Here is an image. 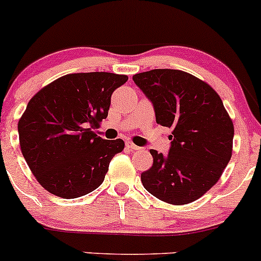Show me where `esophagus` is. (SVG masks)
<instances>
[{
    "instance_id": "obj_1",
    "label": "esophagus",
    "mask_w": 261,
    "mask_h": 261,
    "mask_svg": "<svg viewBox=\"0 0 261 261\" xmlns=\"http://www.w3.org/2000/svg\"><path fill=\"white\" fill-rule=\"evenodd\" d=\"M126 147H127L128 150H131V151H136V150H140V147L138 145H135V144H133L131 141H126Z\"/></svg>"
}]
</instances>
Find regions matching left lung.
Listing matches in <instances>:
<instances>
[{
  "instance_id": "left-lung-1",
  "label": "left lung",
  "mask_w": 261,
  "mask_h": 261,
  "mask_svg": "<svg viewBox=\"0 0 261 261\" xmlns=\"http://www.w3.org/2000/svg\"><path fill=\"white\" fill-rule=\"evenodd\" d=\"M152 103L156 122L172 127L168 154L151 149L144 188L162 201L187 204L220 179L232 155L233 123L215 89L189 73L152 69L133 77Z\"/></svg>"
}]
</instances>
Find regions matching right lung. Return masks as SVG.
Here are the masks:
<instances>
[{
	"mask_svg": "<svg viewBox=\"0 0 261 261\" xmlns=\"http://www.w3.org/2000/svg\"><path fill=\"white\" fill-rule=\"evenodd\" d=\"M127 75L73 73L39 91L18 121L23 158L39 183L62 198L98 188L123 141L105 140L94 126L107 117L111 96Z\"/></svg>",
	"mask_w": 261,
	"mask_h": 261,
	"instance_id": "right-lung-1",
	"label": "right lung"
}]
</instances>
